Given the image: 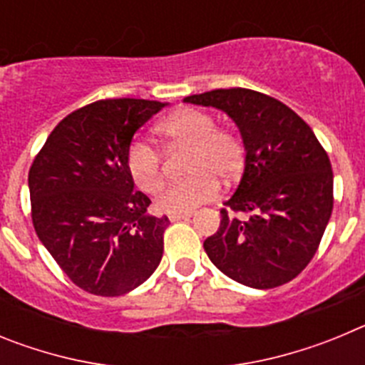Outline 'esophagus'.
I'll return each mask as SVG.
<instances>
[{"label":"esophagus","instance_id":"1","mask_svg":"<svg viewBox=\"0 0 365 365\" xmlns=\"http://www.w3.org/2000/svg\"><path fill=\"white\" fill-rule=\"evenodd\" d=\"M192 212H188V214H172V215H170V221H173V222H175V221H186V219H190V217H192Z\"/></svg>","mask_w":365,"mask_h":365}]
</instances>
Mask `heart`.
<instances>
[{"label": "heart", "mask_w": 365, "mask_h": 365, "mask_svg": "<svg viewBox=\"0 0 365 365\" xmlns=\"http://www.w3.org/2000/svg\"><path fill=\"white\" fill-rule=\"evenodd\" d=\"M157 133L168 143L190 146L186 173L190 179L164 186L155 206L163 214H188L217 195L214 177L232 180L245 163V144L235 131L217 128L210 113L185 108L157 125ZM125 166L135 185L155 193L163 185V159L150 143L137 138L125 151Z\"/></svg>", "instance_id": "1"}]
</instances>
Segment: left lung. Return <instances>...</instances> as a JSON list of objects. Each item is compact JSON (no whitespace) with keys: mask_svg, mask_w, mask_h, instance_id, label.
Returning a JSON list of instances; mask_svg holds the SVG:
<instances>
[{"mask_svg":"<svg viewBox=\"0 0 365 365\" xmlns=\"http://www.w3.org/2000/svg\"><path fill=\"white\" fill-rule=\"evenodd\" d=\"M237 124L245 172L221 208L217 232L206 237L210 261L252 289L291 282L320 247L333 212V168L311 125L289 106L252 89L232 87L186 96ZM235 213H248L245 222Z\"/></svg>","mask_w":365,"mask_h":365,"instance_id":"left-lung-1","label":"left lung"}]
</instances>
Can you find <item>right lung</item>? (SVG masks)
<instances>
[{
    "instance_id": "right-lung-1",
    "label": "right lung",
    "mask_w": 365,
    "mask_h": 365,
    "mask_svg": "<svg viewBox=\"0 0 365 365\" xmlns=\"http://www.w3.org/2000/svg\"><path fill=\"white\" fill-rule=\"evenodd\" d=\"M163 102L106 98L69 113L29 170L32 225L43 247L82 291L120 296L163 259L170 219L146 214L125 151Z\"/></svg>"
}]
</instances>
